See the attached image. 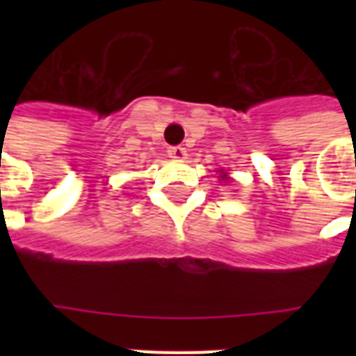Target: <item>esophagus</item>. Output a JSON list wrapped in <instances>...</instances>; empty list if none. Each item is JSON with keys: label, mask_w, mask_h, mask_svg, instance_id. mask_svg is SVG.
Segmentation results:
<instances>
[{"label": "esophagus", "mask_w": 356, "mask_h": 356, "mask_svg": "<svg viewBox=\"0 0 356 356\" xmlns=\"http://www.w3.org/2000/svg\"><path fill=\"white\" fill-rule=\"evenodd\" d=\"M168 155L172 156L173 161H184L186 159V149H184L183 145H173L168 149Z\"/></svg>", "instance_id": "obj_1"}]
</instances>
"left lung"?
<instances>
[{"mask_svg": "<svg viewBox=\"0 0 356 356\" xmlns=\"http://www.w3.org/2000/svg\"><path fill=\"white\" fill-rule=\"evenodd\" d=\"M220 177H222L223 181H227V175H225V173H222V175H220Z\"/></svg>", "mask_w": 356, "mask_h": 356, "instance_id": "obj_1", "label": "left lung"}]
</instances>
